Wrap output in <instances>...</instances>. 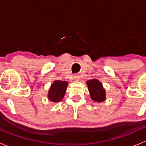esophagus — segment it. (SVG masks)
Listing matches in <instances>:
<instances>
[{"instance_id":"1","label":"esophagus","mask_w":146,"mask_h":146,"mask_svg":"<svg viewBox=\"0 0 146 146\" xmlns=\"http://www.w3.org/2000/svg\"><path fill=\"white\" fill-rule=\"evenodd\" d=\"M73 78H74L75 81H80V79L81 78V76H80V75H75L74 76H73Z\"/></svg>"}]
</instances>
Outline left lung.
Here are the masks:
<instances>
[{
  "instance_id": "8db88e82",
  "label": "left lung",
  "mask_w": 146,
  "mask_h": 146,
  "mask_svg": "<svg viewBox=\"0 0 146 146\" xmlns=\"http://www.w3.org/2000/svg\"><path fill=\"white\" fill-rule=\"evenodd\" d=\"M90 97L95 102H102L106 100V90L102 83L97 79H92L86 81Z\"/></svg>"
}]
</instances>
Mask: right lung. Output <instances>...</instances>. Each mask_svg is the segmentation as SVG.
Here are the masks:
<instances>
[{"label":"right lung","mask_w":146,"mask_h":146,"mask_svg":"<svg viewBox=\"0 0 146 146\" xmlns=\"http://www.w3.org/2000/svg\"><path fill=\"white\" fill-rule=\"evenodd\" d=\"M68 82L55 80L50 86L47 94V98L52 102H59L63 99L66 92Z\"/></svg>","instance_id":"add662e5"}]
</instances>
